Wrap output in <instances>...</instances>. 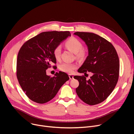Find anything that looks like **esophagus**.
<instances>
[{"label":"esophagus","mask_w":134,"mask_h":134,"mask_svg":"<svg viewBox=\"0 0 134 134\" xmlns=\"http://www.w3.org/2000/svg\"><path fill=\"white\" fill-rule=\"evenodd\" d=\"M69 77L70 79H73V76L71 74H69Z\"/></svg>","instance_id":"esophagus-1"}]
</instances>
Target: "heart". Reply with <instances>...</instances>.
<instances>
[{
    "instance_id": "heart-1",
    "label": "heart",
    "mask_w": 134,
    "mask_h": 134,
    "mask_svg": "<svg viewBox=\"0 0 134 134\" xmlns=\"http://www.w3.org/2000/svg\"><path fill=\"white\" fill-rule=\"evenodd\" d=\"M65 46L75 54L76 57L78 58H82L85 55V51L82 48L81 42L75 37L69 38L65 42ZM61 47L60 46H56L53 51V55L56 60H59L61 57ZM77 66L75 63L63 62L60 65L59 68L61 71L68 73H72Z\"/></svg>"
}]
</instances>
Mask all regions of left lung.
<instances>
[{"label": "left lung", "mask_w": 134, "mask_h": 134, "mask_svg": "<svg viewBox=\"0 0 134 134\" xmlns=\"http://www.w3.org/2000/svg\"><path fill=\"white\" fill-rule=\"evenodd\" d=\"M88 47V55L78 70L79 73H93L89 80L83 75H75L79 81L77 95L84 103L90 105L104 101L114 90L119 72V61L115 47L110 42L97 34L76 32Z\"/></svg>", "instance_id": "8db88e82"}]
</instances>
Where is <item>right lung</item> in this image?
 I'll list each match as a JSON object with an SVG mask.
<instances>
[{"mask_svg": "<svg viewBox=\"0 0 134 134\" xmlns=\"http://www.w3.org/2000/svg\"><path fill=\"white\" fill-rule=\"evenodd\" d=\"M68 36H71L69 31L43 32L26 41L20 48L17 78L25 94L33 102L44 104L50 101L69 79L63 72L56 73L53 77L46 74L52 63H56L54 49Z\"/></svg>", "mask_w": 134, "mask_h": 134, "instance_id": "1", "label": "right lung"}]
</instances>
